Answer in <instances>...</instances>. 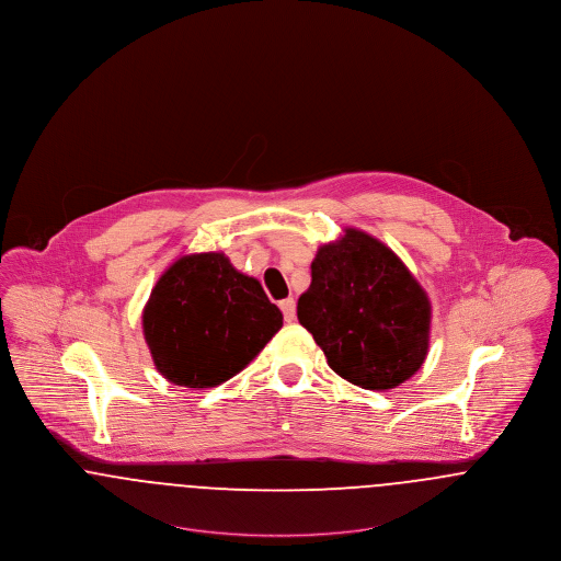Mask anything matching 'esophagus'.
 Returning a JSON list of instances; mask_svg holds the SVG:
<instances>
[{
  "instance_id": "1",
  "label": "esophagus",
  "mask_w": 561,
  "mask_h": 561,
  "mask_svg": "<svg viewBox=\"0 0 561 561\" xmlns=\"http://www.w3.org/2000/svg\"><path fill=\"white\" fill-rule=\"evenodd\" d=\"M279 309H282V313H284V320H286V322H295V318H297L295 298H284V300L279 302Z\"/></svg>"
}]
</instances>
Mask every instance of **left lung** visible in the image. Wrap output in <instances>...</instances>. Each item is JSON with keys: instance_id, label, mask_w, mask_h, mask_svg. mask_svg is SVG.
<instances>
[{"instance_id": "obj_1", "label": "left lung", "mask_w": 561, "mask_h": 561, "mask_svg": "<svg viewBox=\"0 0 561 561\" xmlns=\"http://www.w3.org/2000/svg\"><path fill=\"white\" fill-rule=\"evenodd\" d=\"M297 316L330 368L364 390H392L428 356V295L386 243L358 229L318 250Z\"/></svg>"}]
</instances>
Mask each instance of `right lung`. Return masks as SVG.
<instances>
[{
  "instance_id": "add662e5",
  "label": "right lung",
  "mask_w": 561,
  "mask_h": 561,
  "mask_svg": "<svg viewBox=\"0 0 561 561\" xmlns=\"http://www.w3.org/2000/svg\"><path fill=\"white\" fill-rule=\"evenodd\" d=\"M259 279L220 252L186 254L159 277L141 327L157 370L184 388H216L252 363L282 329Z\"/></svg>"
}]
</instances>
